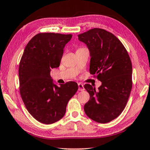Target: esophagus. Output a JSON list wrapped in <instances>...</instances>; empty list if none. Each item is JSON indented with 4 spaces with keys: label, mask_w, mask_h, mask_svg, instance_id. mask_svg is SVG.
Wrapping results in <instances>:
<instances>
[{
    "label": "esophagus",
    "mask_w": 150,
    "mask_h": 150,
    "mask_svg": "<svg viewBox=\"0 0 150 150\" xmlns=\"http://www.w3.org/2000/svg\"><path fill=\"white\" fill-rule=\"evenodd\" d=\"M78 90H79V91H83L84 87H83V84L78 83Z\"/></svg>",
    "instance_id": "34e87169"
}]
</instances>
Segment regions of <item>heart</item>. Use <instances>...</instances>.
Listing matches in <instances>:
<instances>
[{"label":"heart","instance_id":"1","mask_svg":"<svg viewBox=\"0 0 150 150\" xmlns=\"http://www.w3.org/2000/svg\"><path fill=\"white\" fill-rule=\"evenodd\" d=\"M80 49H82V48H80ZM80 49H79V50H80Z\"/></svg>","mask_w":150,"mask_h":150}]
</instances>
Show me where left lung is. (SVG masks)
Instances as JSON below:
<instances>
[{
    "mask_svg": "<svg viewBox=\"0 0 150 150\" xmlns=\"http://www.w3.org/2000/svg\"><path fill=\"white\" fill-rule=\"evenodd\" d=\"M78 36L89 50L90 73L102 82L98 90L84 86L90 95L85 113L98 123H108L119 116L128 101L132 86L131 59L119 39L106 30L94 28Z\"/></svg>",
    "mask_w": 150,
    "mask_h": 150,
    "instance_id": "left-lung-1",
    "label": "left lung"
}]
</instances>
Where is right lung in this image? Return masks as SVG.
I'll return each mask as SVG.
<instances>
[{
	"mask_svg": "<svg viewBox=\"0 0 150 150\" xmlns=\"http://www.w3.org/2000/svg\"><path fill=\"white\" fill-rule=\"evenodd\" d=\"M72 35L44 33L28 42L19 67V91L25 106L39 122L52 124L66 112L68 102L78 86L69 81L60 86L53 83L51 69L60 65L63 49Z\"/></svg>",
	"mask_w": 150,
	"mask_h": 150,
	"instance_id": "right-lung-1",
	"label": "right lung"
}]
</instances>
